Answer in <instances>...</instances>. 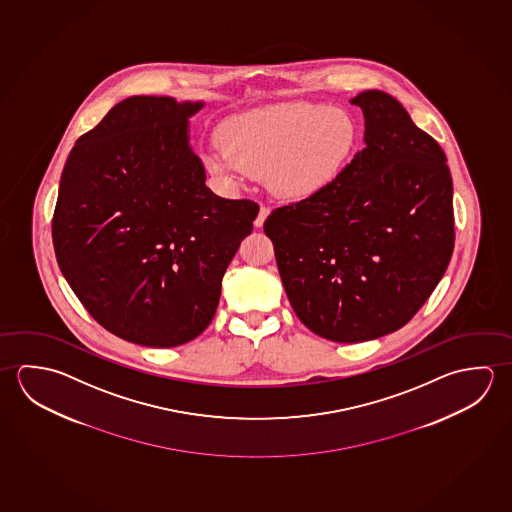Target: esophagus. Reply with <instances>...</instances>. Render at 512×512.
Here are the masks:
<instances>
[{"label": "esophagus", "mask_w": 512, "mask_h": 512, "mask_svg": "<svg viewBox=\"0 0 512 512\" xmlns=\"http://www.w3.org/2000/svg\"><path fill=\"white\" fill-rule=\"evenodd\" d=\"M270 215V208L267 206H261L260 211H258V217L254 218V226L261 227L265 224V220Z\"/></svg>", "instance_id": "obj_1"}]
</instances>
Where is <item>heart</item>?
<instances>
[{
	"mask_svg": "<svg viewBox=\"0 0 512 512\" xmlns=\"http://www.w3.org/2000/svg\"><path fill=\"white\" fill-rule=\"evenodd\" d=\"M358 143L353 116L315 102H283L231 118L204 163L222 181L269 175L279 197L310 199L328 190Z\"/></svg>",
	"mask_w": 512,
	"mask_h": 512,
	"instance_id": "b5f03b06",
	"label": "heart"
}]
</instances>
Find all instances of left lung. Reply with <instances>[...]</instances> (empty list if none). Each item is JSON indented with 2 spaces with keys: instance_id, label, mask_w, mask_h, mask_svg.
Returning <instances> with one entry per match:
<instances>
[{
  "instance_id": "left-lung-1",
  "label": "left lung",
  "mask_w": 512,
  "mask_h": 512,
  "mask_svg": "<svg viewBox=\"0 0 512 512\" xmlns=\"http://www.w3.org/2000/svg\"><path fill=\"white\" fill-rule=\"evenodd\" d=\"M351 104L364 113L365 147L328 190L274 209L263 226L295 315L344 344L403 328L444 276L455 240L439 143L383 91Z\"/></svg>"
}]
</instances>
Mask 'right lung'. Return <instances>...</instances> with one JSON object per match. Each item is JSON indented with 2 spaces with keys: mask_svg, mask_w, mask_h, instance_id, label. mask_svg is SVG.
<instances>
[{
  "mask_svg": "<svg viewBox=\"0 0 512 512\" xmlns=\"http://www.w3.org/2000/svg\"><path fill=\"white\" fill-rule=\"evenodd\" d=\"M204 102L130 96L80 136L52 236L66 281L105 330L174 347L206 330L258 204L206 186L188 120Z\"/></svg>",
  "mask_w": 512,
  "mask_h": 512,
  "instance_id": "right-lung-1",
  "label": "right lung"
}]
</instances>
